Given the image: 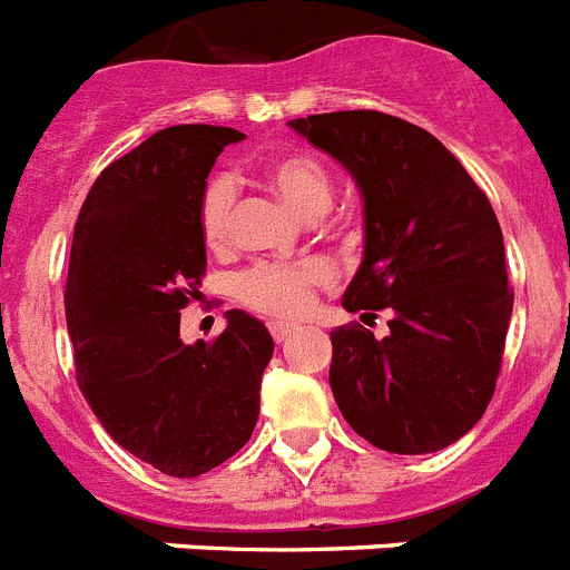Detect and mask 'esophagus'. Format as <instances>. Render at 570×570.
Segmentation results:
<instances>
[{"label":"esophagus","instance_id":"34e87169","mask_svg":"<svg viewBox=\"0 0 570 570\" xmlns=\"http://www.w3.org/2000/svg\"><path fill=\"white\" fill-rule=\"evenodd\" d=\"M296 332V326L291 323H271V335H274L276 343H285Z\"/></svg>","mask_w":570,"mask_h":570}]
</instances>
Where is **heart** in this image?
Instances as JSON below:
<instances>
[{
	"label": "heart",
	"instance_id": "1",
	"mask_svg": "<svg viewBox=\"0 0 570 570\" xmlns=\"http://www.w3.org/2000/svg\"><path fill=\"white\" fill-rule=\"evenodd\" d=\"M265 183L303 218H317L332 206L335 180L323 159L308 150H285L265 163ZM235 186L229 177H212L197 204V229L209 250L229 244ZM335 279L326 258L308 256L299 262H258L235 276L233 291L238 303L276 320H296L312 308L320 288Z\"/></svg>",
	"mask_w": 570,
	"mask_h": 570
}]
</instances>
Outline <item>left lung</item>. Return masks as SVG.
Wrapping results in <instances>:
<instances>
[{
  "mask_svg": "<svg viewBox=\"0 0 570 570\" xmlns=\"http://www.w3.org/2000/svg\"><path fill=\"white\" fill-rule=\"evenodd\" d=\"M358 183L364 262L332 332L328 384L343 420L375 449L431 454L487 411L504 361L512 288L495 209L436 136L379 110L288 121Z\"/></svg>",
  "mask_w": 570,
  "mask_h": 570,
  "instance_id": "1",
  "label": "left lung"
}]
</instances>
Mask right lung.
<instances>
[{"mask_svg": "<svg viewBox=\"0 0 570 570\" xmlns=\"http://www.w3.org/2000/svg\"><path fill=\"white\" fill-rule=\"evenodd\" d=\"M242 130L174 125L101 171L81 206L66 276L75 375L107 434L171 478L209 472L250 440L274 337L227 312L215 341H180L200 296L206 244L197 204Z\"/></svg>", "mask_w": 570, "mask_h": 570, "instance_id": "1", "label": "right lung"}]
</instances>
